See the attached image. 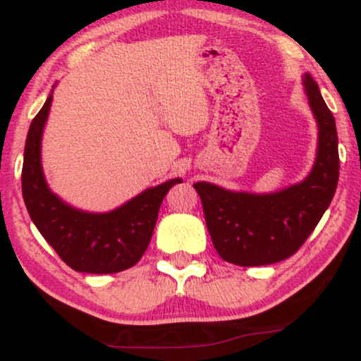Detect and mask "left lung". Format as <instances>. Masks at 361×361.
<instances>
[{
  "label": "left lung",
  "instance_id": "8db88e82",
  "mask_svg": "<svg viewBox=\"0 0 361 361\" xmlns=\"http://www.w3.org/2000/svg\"><path fill=\"white\" fill-rule=\"evenodd\" d=\"M302 82L319 130L316 161L304 181L273 193L233 192L207 181L193 185L224 261L261 267L287 259L316 229L333 200L339 178L336 122L310 74H304Z\"/></svg>",
  "mask_w": 361,
  "mask_h": 361
}]
</instances>
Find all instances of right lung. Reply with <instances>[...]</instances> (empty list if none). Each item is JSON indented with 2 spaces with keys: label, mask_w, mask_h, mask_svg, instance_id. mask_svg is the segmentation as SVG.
<instances>
[{
  "label": "right lung",
  "mask_w": 361,
  "mask_h": 361,
  "mask_svg": "<svg viewBox=\"0 0 361 361\" xmlns=\"http://www.w3.org/2000/svg\"><path fill=\"white\" fill-rule=\"evenodd\" d=\"M51 103L52 93L32 120L25 142L22 193L32 222L73 270L97 275L127 270L142 258L161 202L181 178L144 190L110 212H86L66 204L49 188L40 157Z\"/></svg>",
  "instance_id": "add662e5"
}]
</instances>
